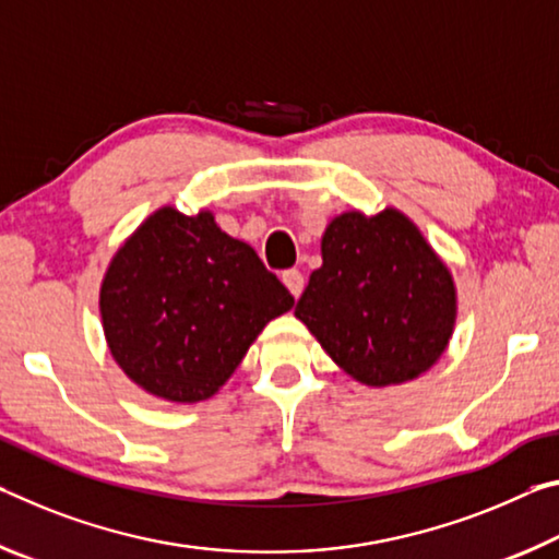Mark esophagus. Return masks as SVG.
I'll list each match as a JSON object with an SVG mask.
<instances>
[{"label":"esophagus","instance_id":"obj_1","mask_svg":"<svg viewBox=\"0 0 559 559\" xmlns=\"http://www.w3.org/2000/svg\"><path fill=\"white\" fill-rule=\"evenodd\" d=\"M282 282H285V287L295 297H299L301 289H305V274H301L299 270H285V272H282Z\"/></svg>","mask_w":559,"mask_h":559}]
</instances>
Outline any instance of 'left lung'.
<instances>
[{
  "label": "left lung",
  "mask_w": 559,
  "mask_h": 559,
  "mask_svg": "<svg viewBox=\"0 0 559 559\" xmlns=\"http://www.w3.org/2000/svg\"><path fill=\"white\" fill-rule=\"evenodd\" d=\"M443 260L396 207L334 217L295 317L352 379L381 389L431 369L455 324Z\"/></svg>",
  "instance_id": "obj_1"
}]
</instances>
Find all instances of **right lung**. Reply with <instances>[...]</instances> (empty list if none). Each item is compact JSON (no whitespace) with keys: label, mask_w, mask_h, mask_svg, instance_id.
<instances>
[{"label":"right lung","mask_w":559,"mask_h":559,"mask_svg":"<svg viewBox=\"0 0 559 559\" xmlns=\"http://www.w3.org/2000/svg\"><path fill=\"white\" fill-rule=\"evenodd\" d=\"M295 305L258 252L210 210L160 207L114 254L100 322L126 377L173 404L219 391L264 324Z\"/></svg>","instance_id":"right-lung-1"}]
</instances>
